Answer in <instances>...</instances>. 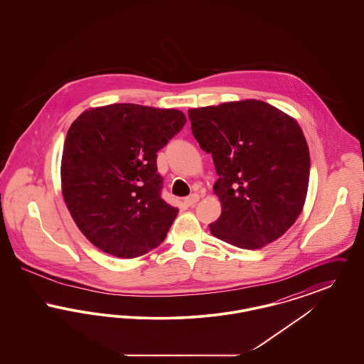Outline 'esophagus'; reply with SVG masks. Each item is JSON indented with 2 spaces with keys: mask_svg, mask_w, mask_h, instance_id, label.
Listing matches in <instances>:
<instances>
[{
  "mask_svg": "<svg viewBox=\"0 0 364 364\" xmlns=\"http://www.w3.org/2000/svg\"><path fill=\"white\" fill-rule=\"evenodd\" d=\"M198 202H199V195H198V193H192L188 198L184 199V203H186L187 206H195Z\"/></svg>",
  "mask_w": 364,
  "mask_h": 364,
  "instance_id": "1",
  "label": "esophagus"
}]
</instances>
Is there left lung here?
<instances>
[{
  "label": "left lung",
  "instance_id": "left-lung-1",
  "mask_svg": "<svg viewBox=\"0 0 364 364\" xmlns=\"http://www.w3.org/2000/svg\"><path fill=\"white\" fill-rule=\"evenodd\" d=\"M192 134L213 156L220 218L214 237L259 250L300 215L310 178V151L299 122L273 105L242 100L188 110Z\"/></svg>",
  "mask_w": 364,
  "mask_h": 364
}]
</instances>
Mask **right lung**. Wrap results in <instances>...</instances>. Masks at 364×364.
Wrapping results in <instances>:
<instances>
[{
	"instance_id": "add662e5",
	"label": "right lung",
	"mask_w": 364,
	"mask_h": 364,
	"mask_svg": "<svg viewBox=\"0 0 364 364\" xmlns=\"http://www.w3.org/2000/svg\"><path fill=\"white\" fill-rule=\"evenodd\" d=\"M187 122L177 109L113 104L70 124L61 158L64 202L80 232L117 258H136L165 240L178 208L161 198L156 151Z\"/></svg>"
}]
</instances>
